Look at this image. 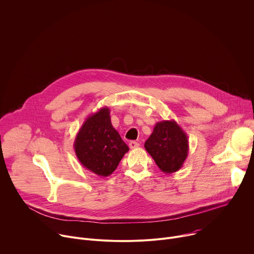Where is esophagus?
I'll return each instance as SVG.
<instances>
[{"instance_id": "1", "label": "esophagus", "mask_w": 254, "mask_h": 254, "mask_svg": "<svg viewBox=\"0 0 254 254\" xmlns=\"http://www.w3.org/2000/svg\"><path fill=\"white\" fill-rule=\"evenodd\" d=\"M138 146H139V143L136 142V141H134V140H131V141H129V143H128V147H129L130 149H135V148H137Z\"/></svg>"}]
</instances>
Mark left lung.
I'll use <instances>...</instances> for the list:
<instances>
[{
	"mask_svg": "<svg viewBox=\"0 0 254 254\" xmlns=\"http://www.w3.org/2000/svg\"><path fill=\"white\" fill-rule=\"evenodd\" d=\"M144 148L162 172L172 174L182 168L187 159L189 140L177 122L162 121L156 124Z\"/></svg>",
	"mask_w": 254,
	"mask_h": 254,
	"instance_id": "left-lung-1",
	"label": "left lung"
}]
</instances>
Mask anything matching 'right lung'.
<instances>
[{
    "label": "right lung",
    "mask_w": 254,
    "mask_h": 254,
    "mask_svg": "<svg viewBox=\"0 0 254 254\" xmlns=\"http://www.w3.org/2000/svg\"><path fill=\"white\" fill-rule=\"evenodd\" d=\"M110 113V108L104 106L89 115L73 143L80 164L100 177L113 174L128 151L127 143L112 125Z\"/></svg>",
    "instance_id": "obj_1"
}]
</instances>
